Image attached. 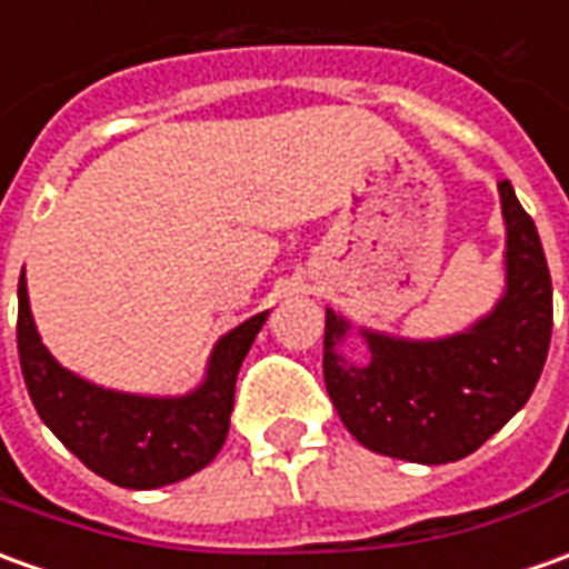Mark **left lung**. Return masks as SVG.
I'll return each mask as SVG.
<instances>
[{"label":"left lung","instance_id":"8db88e82","mask_svg":"<svg viewBox=\"0 0 569 569\" xmlns=\"http://www.w3.org/2000/svg\"><path fill=\"white\" fill-rule=\"evenodd\" d=\"M505 218V292L489 315L439 339H408L327 308L323 380L346 430L370 451L411 463L473 455L532 396L551 342V273L536 223L508 180L498 183ZM368 342L355 366L341 342Z\"/></svg>","mask_w":569,"mask_h":569}]
</instances>
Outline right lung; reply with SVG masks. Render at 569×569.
<instances>
[{
  "label": "right lung",
  "mask_w": 569,
  "mask_h": 569,
  "mask_svg": "<svg viewBox=\"0 0 569 569\" xmlns=\"http://www.w3.org/2000/svg\"><path fill=\"white\" fill-rule=\"evenodd\" d=\"M264 320L268 311L220 336L196 389L139 396L96 386L58 365L33 323L24 273L18 283V355L37 415L92 473L121 489H161L214 461L230 430L236 373Z\"/></svg>",
  "instance_id": "1"
}]
</instances>
